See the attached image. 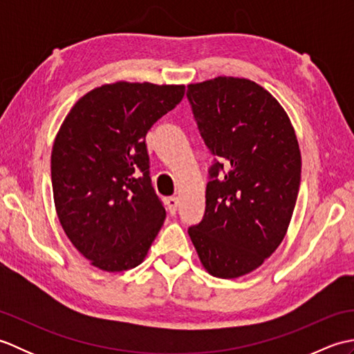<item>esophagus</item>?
<instances>
[{
    "label": "esophagus",
    "instance_id": "34e87169",
    "mask_svg": "<svg viewBox=\"0 0 354 354\" xmlns=\"http://www.w3.org/2000/svg\"><path fill=\"white\" fill-rule=\"evenodd\" d=\"M165 205H167V209H169L170 214H175L176 208L179 205V201H178L176 196H170V198L165 199Z\"/></svg>",
    "mask_w": 354,
    "mask_h": 354
}]
</instances>
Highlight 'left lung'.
<instances>
[{"label": "left lung", "mask_w": 354, "mask_h": 354, "mask_svg": "<svg viewBox=\"0 0 354 354\" xmlns=\"http://www.w3.org/2000/svg\"><path fill=\"white\" fill-rule=\"evenodd\" d=\"M187 97L207 147L221 158L209 170L204 219L189 234L207 272L230 280L261 266L283 242L301 152L288 112L250 79L190 84Z\"/></svg>", "instance_id": "8db88e82"}]
</instances>
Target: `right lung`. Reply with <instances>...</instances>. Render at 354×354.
Wrapping results in <instances>:
<instances>
[{"label":"right lung","instance_id":"right-lung-1","mask_svg":"<svg viewBox=\"0 0 354 354\" xmlns=\"http://www.w3.org/2000/svg\"><path fill=\"white\" fill-rule=\"evenodd\" d=\"M184 85L126 82L74 103L51 150L56 213L66 237L104 272L138 266L165 209L149 176L146 133L183 100Z\"/></svg>","mask_w":354,"mask_h":354}]
</instances>
